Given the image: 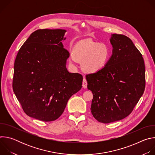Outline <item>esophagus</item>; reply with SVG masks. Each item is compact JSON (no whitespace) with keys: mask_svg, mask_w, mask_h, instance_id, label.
Returning a JSON list of instances; mask_svg holds the SVG:
<instances>
[{"mask_svg":"<svg viewBox=\"0 0 155 155\" xmlns=\"http://www.w3.org/2000/svg\"><path fill=\"white\" fill-rule=\"evenodd\" d=\"M87 81H86V78H84L83 80V87L84 88H86V87H87Z\"/></svg>","mask_w":155,"mask_h":155,"instance_id":"esophagus-1","label":"esophagus"}]
</instances>
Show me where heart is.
Returning a JSON list of instances; mask_svg holds the SVG:
<instances>
[{
    "label": "heart",
    "mask_w": 155,
    "mask_h": 155,
    "mask_svg": "<svg viewBox=\"0 0 155 155\" xmlns=\"http://www.w3.org/2000/svg\"><path fill=\"white\" fill-rule=\"evenodd\" d=\"M74 54H71L69 61L75 64L77 59L83 61V69L87 72H96L105 67L110 56V50L105 44L91 40H81L74 47Z\"/></svg>",
    "instance_id": "1"
}]
</instances>
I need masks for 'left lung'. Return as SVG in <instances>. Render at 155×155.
<instances>
[{"instance_id": "8db88e82", "label": "left lung", "mask_w": 155, "mask_h": 155, "mask_svg": "<svg viewBox=\"0 0 155 155\" xmlns=\"http://www.w3.org/2000/svg\"><path fill=\"white\" fill-rule=\"evenodd\" d=\"M112 35L113 51L108 62L101 70L86 75L87 89L93 94L91 112L102 123L119 121L130 115L145 87L142 54L127 36Z\"/></svg>"}]
</instances>
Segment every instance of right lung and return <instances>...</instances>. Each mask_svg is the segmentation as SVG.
Segmentation results:
<instances>
[{
    "instance_id": "add662e5",
    "label": "right lung",
    "mask_w": 155,
    "mask_h": 155,
    "mask_svg": "<svg viewBox=\"0 0 155 155\" xmlns=\"http://www.w3.org/2000/svg\"><path fill=\"white\" fill-rule=\"evenodd\" d=\"M64 29H38L20 48L14 64L13 90L28 116L52 121L82 87L83 76L66 69L69 51Z\"/></svg>"
}]
</instances>
